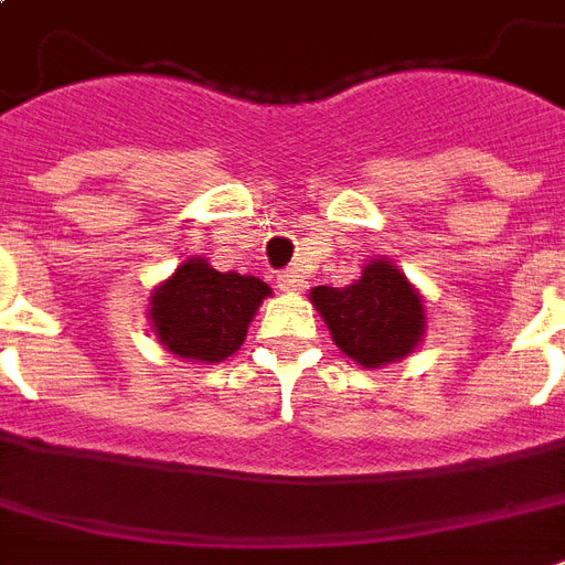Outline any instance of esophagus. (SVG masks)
Here are the masks:
<instances>
[{
  "label": "esophagus",
  "mask_w": 565,
  "mask_h": 565,
  "mask_svg": "<svg viewBox=\"0 0 565 565\" xmlns=\"http://www.w3.org/2000/svg\"><path fill=\"white\" fill-rule=\"evenodd\" d=\"M278 287H281V290H305V287H308V281H305V275H299V273H281L278 275Z\"/></svg>",
  "instance_id": "obj_1"
}]
</instances>
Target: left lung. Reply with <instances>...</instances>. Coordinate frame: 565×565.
I'll return each instance as SVG.
<instances>
[{
	"label": "left lung",
	"instance_id": "left-lung-1",
	"mask_svg": "<svg viewBox=\"0 0 565 565\" xmlns=\"http://www.w3.org/2000/svg\"><path fill=\"white\" fill-rule=\"evenodd\" d=\"M310 305L337 349L363 370L404 361L428 328L425 296L390 257H372L349 287H313Z\"/></svg>",
	"mask_w": 565,
	"mask_h": 565
}]
</instances>
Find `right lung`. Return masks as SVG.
Instances as JSON below:
<instances>
[{
    "label": "right lung",
    "mask_w": 565,
    "mask_h": 565,
    "mask_svg": "<svg viewBox=\"0 0 565 565\" xmlns=\"http://www.w3.org/2000/svg\"><path fill=\"white\" fill-rule=\"evenodd\" d=\"M273 287L255 275L220 273L204 257H184L149 292L154 340L190 363H222L237 352Z\"/></svg>",
    "instance_id": "add662e5"
}]
</instances>
